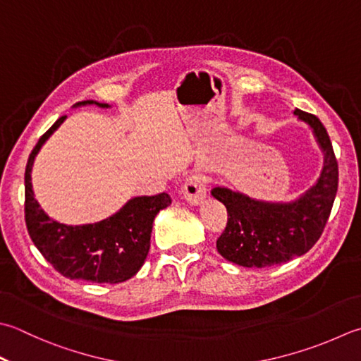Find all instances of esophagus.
<instances>
[{
    "mask_svg": "<svg viewBox=\"0 0 361 361\" xmlns=\"http://www.w3.org/2000/svg\"><path fill=\"white\" fill-rule=\"evenodd\" d=\"M181 194L190 204H200L207 199V186L199 175H192L181 188Z\"/></svg>",
    "mask_w": 361,
    "mask_h": 361,
    "instance_id": "esophagus-1",
    "label": "esophagus"
}]
</instances>
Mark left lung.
Segmentation results:
<instances>
[{"label": "left lung", "mask_w": 361, "mask_h": 361, "mask_svg": "<svg viewBox=\"0 0 361 361\" xmlns=\"http://www.w3.org/2000/svg\"><path fill=\"white\" fill-rule=\"evenodd\" d=\"M294 114L313 130L324 153V167L314 185L294 202H263L225 186L211 195L225 204L228 222L217 239V252L244 267H271L307 253L321 238L338 190V162L327 130L313 114Z\"/></svg>", "instance_id": "1"}]
</instances>
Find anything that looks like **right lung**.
Returning <instances> with one entry per match:
<instances>
[{"label":"right lung","instance_id":"add662e5","mask_svg":"<svg viewBox=\"0 0 361 361\" xmlns=\"http://www.w3.org/2000/svg\"><path fill=\"white\" fill-rule=\"evenodd\" d=\"M109 104L94 100L75 106ZM67 118L54 122L30 154L25 172V221L34 245L56 271L67 279L92 283H122L139 272L150 250L153 221L161 209L172 203L169 194L134 197L116 214L86 225H66L53 221L34 199L31 171L34 159L47 139Z\"/></svg>","mask_w":361,"mask_h":361}]
</instances>
